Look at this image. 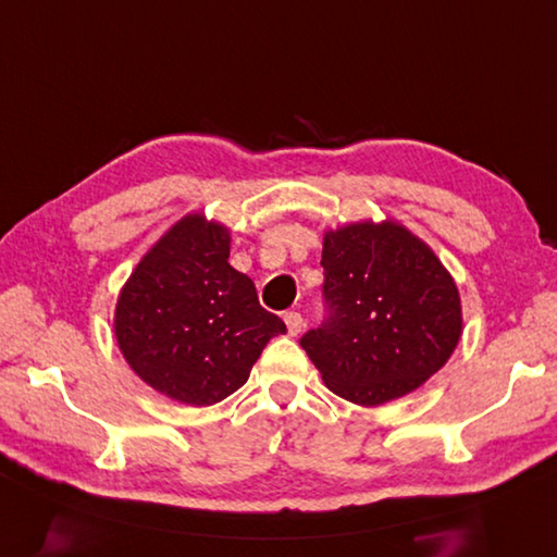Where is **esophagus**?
I'll list each match as a JSON object with an SVG mask.
<instances>
[{
    "instance_id": "1",
    "label": "esophagus",
    "mask_w": 557,
    "mask_h": 557,
    "mask_svg": "<svg viewBox=\"0 0 557 557\" xmlns=\"http://www.w3.org/2000/svg\"><path fill=\"white\" fill-rule=\"evenodd\" d=\"M284 322H287V332L292 334V337H296V334H299L304 327V318L299 313H294V310L284 313Z\"/></svg>"
}]
</instances>
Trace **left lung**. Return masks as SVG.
<instances>
[{"label":"left lung","instance_id":"1","mask_svg":"<svg viewBox=\"0 0 557 557\" xmlns=\"http://www.w3.org/2000/svg\"><path fill=\"white\" fill-rule=\"evenodd\" d=\"M330 318L301 337L322 382L358 406L416 392L446 366L462 334L458 284L396 220H360L322 237Z\"/></svg>","mask_w":557,"mask_h":557}]
</instances>
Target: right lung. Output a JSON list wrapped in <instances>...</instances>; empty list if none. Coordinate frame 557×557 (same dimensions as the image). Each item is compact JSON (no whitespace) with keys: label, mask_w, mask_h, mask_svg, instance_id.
I'll return each mask as SVG.
<instances>
[{"label":"right lung","mask_w":557,"mask_h":557,"mask_svg":"<svg viewBox=\"0 0 557 557\" xmlns=\"http://www.w3.org/2000/svg\"><path fill=\"white\" fill-rule=\"evenodd\" d=\"M227 258L230 230L187 213L141 256L119 294L113 332L123 358L177 404L201 408L235 394L265 344L287 332Z\"/></svg>","instance_id":"add662e5"}]
</instances>
